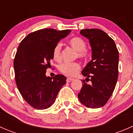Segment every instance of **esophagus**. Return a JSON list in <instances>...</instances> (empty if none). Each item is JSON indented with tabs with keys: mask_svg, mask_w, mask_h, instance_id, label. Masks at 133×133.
Returning <instances> with one entry per match:
<instances>
[{
	"mask_svg": "<svg viewBox=\"0 0 133 133\" xmlns=\"http://www.w3.org/2000/svg\"><path fill=\"white\" fill-rule=\"evenodd\" d=\"M73 78H68L66 79L67 82H70L73 81Z\"/></svg>",
	"mask_w": 133,
	"mask_h": 133,
	"instance_id": "esophagus-1",
	"label": "esophagus"
}]
</instances>
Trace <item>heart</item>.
Wrapping results in <instances>:
<instances>
[{
  "label": "heart",
  "mask_w": 133,
  "mask_h": 133,
  "mask_svg": "<svg viewBox=\"0 0 133 133\" xmlns=\"http://www.w3.org/2000/svg\"><path fill=\"white\" fill-rule=\"evenodd\" d=\"M69 44L78 51V56L84 60H88L91 57V53L86 49L87 44L84 40L80 37H73L69 41ZM62 44L58 42L55 45L53 49V58L55 60H61ZM59 71L67 76H74L80 69V65L78 62H64L58 67Z\"/></svg>",
  "instance_id": "b5f03b06"
}]
</instances>
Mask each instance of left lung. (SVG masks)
Masks as SVG:
<instances>
[{
    "instance_id": "left-lung-1",
    "label": "left lung",
    "mask_w": 133,
    "mask_h": 133,
    "mask_svg": "<svg viewBox=\"0 0 133 133\" xmlns=\"http://www.w3.org/2000/svg\"><path fill=\"white\" fill-rule=\"evenodd\" d=\"M80 34L89 40L92 48V60L82 71L91 84L83 80L82 88L78 96L87 108H101L108 102L116 86L118 76V51L113 40L101 29H82Z\"/></svg>"
}]
</instances>
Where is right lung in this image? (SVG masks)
I'll return each mask as SVG.
<instances>
[{
	"label": "right lung",
	"mask_w": 133,
	"mask_h": 133,
	"mask_svg": "<svg viewBox=\"0 0 133 133\" xmlns=\"http://www.w3.org/2000/svg\"><path fill=\"white\" fill-rule=\"evenodd\" d=\"M69 29H42L32 32L20 43L14 58L15 81L20 93L28 104L37 109H45L54 104L62 87L66 84L62 75L45 76L53 49Z\"/></svg>",
	"instance_id": "add662e5"
}]
</instances>
